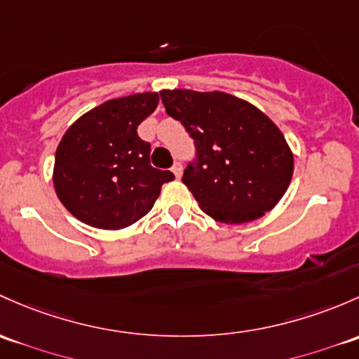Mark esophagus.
<instances>
[{
  "mask_svg": "<svg viewBox=\"0 0 359 359\" xmlns=\"http://www.w3.org/2000/svg\"><path fill=\"white\" fill-rule=\"evenodd\" d=\"M172 172H173V175L177 177V179H180V177H182V165H180L179 161H175V163H173V167H172Z\"/></svg>",
  "mask_w": 359,
  "mask_h": 359,
  "instance_id": "obj_1",
  "label": "esophagus"
}]
</instances>
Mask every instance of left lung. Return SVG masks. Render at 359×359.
I'll return each mask as SVG.
<instances>
[{
    "mask_svg": "<svg viewBox=\"0 0 359 359\" xmlns=\"http://www.w3.org/2000/svg\"><path fill=\"white\" fill-rule=\"evenodd\" d=\"M165 110L194 139L184 170L199 208L222 224H246L280 201L294 172L284 134L258 108L232 94L160 90Z\"/></svg>",
    "mask_w": 359,
    "mask_h": 359,
    "instance_id": "1",
    "label": "left lung"
}]
</instances>
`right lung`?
I'll use <instances>...</instances> for the list:
<instances>
[{"label": "right lung", "instance_id": "add662e5", "mask_svg": "<svg viewBox=\"0 0 359 359\" xmlns=\"http://www.w3.org/2000/svg\"><path fill=\"white\" fill-rule=\"evenodd\" d=\"M158 93L104 101L69 127L55 154L56 196L77 220L118 230L153 208L168 170L149 163L151 144L137 135L139 123L156 110Z\"/></svg>", "mask_w": 359, "mask_h": 359}]
</instances>
